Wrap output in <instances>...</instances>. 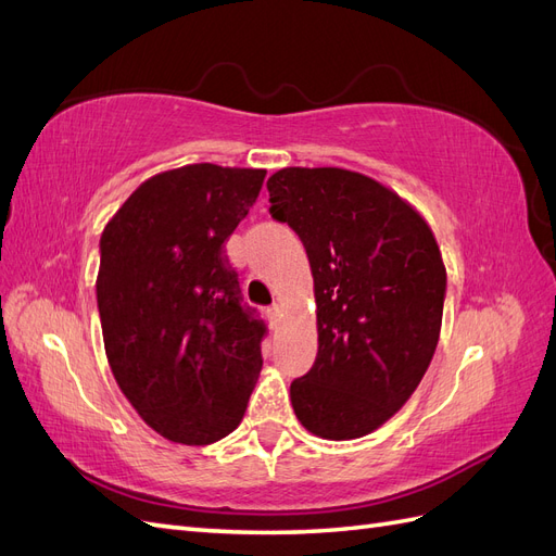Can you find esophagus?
Returning <instances> with one entry per match:
<instances>
[{"label":"esophagus","mask_w":556,"mask_h":556,"mask_svg":"<svg viewBox=\"0 0 556 556\" xmlns=\"http://www.w3.org/2000/svg\"><path fill=\"white\" fill-rule=\"evenodd\" d=\"M280 313H282L280 304H274L271 308H266V315H268V319H271V325H274V327L278 325V319H280Z\"/></svg>","instance_id":"obj_1"}]
</instances>
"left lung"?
Here are the masks:
<instances>
[{"label":"left lung","instance_id":"left-lung-1","mask_svg":"<svg viewBox=\"0 0 556 556\" xmlns=\"http://www.w3.org/2000/svg\"><path fill=\"white\" fill-rule=\"evenodd\" d=\"M266 188L315 282L317 357L290 387L292 408L319 439H359L410 399L439 345V243L408 201L357 172L290 166Z\"/></svg>","mask_w":556,"mask_h":556}]
</instances>
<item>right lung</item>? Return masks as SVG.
<instances>
[{
    "mask_svg": "<svg viewBox=\"0 0 556 556\" xmlns=\"http://www.w3.org/2000/svg\"><path fill=\"white\" fill-rule=\"evenodd\" d=\"M266 172L188 164L141 182L104 227L97 308L127 401L148 427L208 445L239 427L266 327L243 304L225 241Z\"/></svg>",
    "mask_w": 556,
    "mask_h": 556,
    "instance_id": "1",
    "label": "right lung"
}]
</instances>
